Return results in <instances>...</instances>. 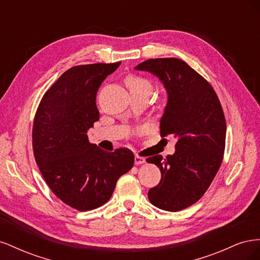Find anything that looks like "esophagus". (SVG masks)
Here are the masks:
<instances>
[{
    "instance_id": "obj_1",
    "label": "esophagus",
    "mask_w": 260,
    "mask_h": 260,
    "mask_svg": "<svg viewBox=\"0 0 260 260\" xmlns=\"http://www.w3.org/2000/svg\"><path fill=\"white\" fill-rule=\"evenodd\" d=\"M145 161H146V160H145L144 157H142V156H139V155H136V156H135V164H136V165L144 164Z\"/></svg>"
}]
</instances>
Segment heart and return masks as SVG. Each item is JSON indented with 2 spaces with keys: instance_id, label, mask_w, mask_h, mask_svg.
I'll return each mask as SVG.
<instances>
[{
  "instance_id": "heart-1",
  "label": "heart",
  "mask_w": 260,
  "mask_h": 260,
  "mask_svg": "<svg viewBox=\"0 0 260 260\" xmlns=\"http://www.w3.org/2000/svg\"><path fill=\"white\" fill-rule=\"evenodd\" d=\"M125 85L128 86L130 94L132 93H142L148 98L153 91V85L147 79L138 76H128L125 78Z\"/></svg>"
}]
</instances>
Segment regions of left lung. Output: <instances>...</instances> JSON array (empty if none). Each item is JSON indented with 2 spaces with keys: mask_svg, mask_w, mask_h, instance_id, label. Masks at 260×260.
Instances as JSON below:
<instances>
[{
  "mask_svg": "<svg viewBox=\"0 0 260 260\" xmlns=\"http://www.w3.org/2000/svg\"><path fill=\"white\" fill-rule=\"evenodd\" d=\"M135 69L156 76L164 84L168 101L160 136L177 139L174 155L146 159L161 172L148 200L164 210H182L207 191L222 162L226 125L221 104L212 86L179 58L147 59Z\"/></svg>",
  "mask_w": 260,
  "mask_h": 260,
  "instance_id": "left-lung-1",
  "label": "left lung"
}]
</instances>
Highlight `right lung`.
<instances>
[{"label":"right lung","instance_id":"1","mask_svg":"<svg viewBox=\"0 0 260 260\" xmlns=\"http://www.w3.org/2000/svg\"><path fill=\"white\" fill-rule=\"evenodd\" d=\"M119 65L72 67L45 92L36 113L32 147L39 169L53 193L80 211L104 205L118 179L135 164L129 149L108 153L88 138V130L100 119L98 90Z\"/></svg>","mask_w":260,"mask_h":260}]
</instances>
